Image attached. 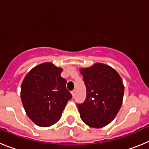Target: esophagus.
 <instances>
[{"label":"esophagus","instance_id":"34e87169","mask_svg":"<svg viewBox=\"0 0 149 149\" xmlns=\"http://www.w3.org/2000/svg\"><path fill=\"white\" fill-rule=\"evenodd\" d=\"M75 89H74V90H72V96H73V97H74V96H75Z\"/></svg>","mask_w":149,"mask_h":149}]
</instances>
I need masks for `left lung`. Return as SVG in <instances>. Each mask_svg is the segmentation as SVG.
Instances as JSON below:
<instances>
[{
  "mask_svg": "<svg viewBox=\"0 0 149 149\" xmlns=\"http://www.w3.org/2000/svg\"><path fill=\"white\" fill-rule=\"evenodd\" d=\"M81 73L86 88V99L77 104L81 119L89 127H104L113 120L122 106V78L113 68L102 63L81 68Z\"/></svg>",
  "mask_w": 149,
  "mask_h": 149,
  "instance_id": "obj_1",
  "label": "left lung"
}]
</instances>
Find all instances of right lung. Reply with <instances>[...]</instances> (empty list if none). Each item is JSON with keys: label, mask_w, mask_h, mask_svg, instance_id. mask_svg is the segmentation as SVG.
<instances>
[{"label": "right lung", "mask_w": 149, "mask_h": 149, "mask_svg": "<svg viewBox=\"0 0 149 149\" xmlns=\"http://www.w3.org/2000/svg\"><path fill=\"white\" fill-rule=\"evenodd\" d=\"M62 68L51 63L36 66L24 79L21 98L26 113L41 127L58 122L72 95L66 88V80L60 76Z\"/></svg>", "instance_id": "obj_1"}]
</instances>
